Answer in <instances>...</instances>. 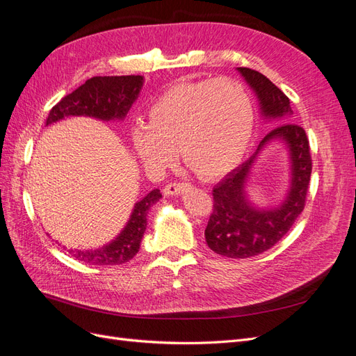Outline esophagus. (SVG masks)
Here are the masks:
<instances>
[{
    "instance_id": "obj_1",
    "label": "esophagus",
    "mask_w": 356,
    "mask_h": 356,
    "mask_svg": "<svg viewBox=\"0 0 356 356\" xmlns=\"http://www.w3.org/2000/svg\"><path fill=\"white\" fill-rule=\"evenodd\" d=\"M188 186L184 184V182H170V184L165 186L163 188V195L165 196H178L184 191Z\"/></svg>"
}]
</instances>
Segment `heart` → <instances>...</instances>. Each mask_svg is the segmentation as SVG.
<instances>
[{
    "label": "heart",
    "mask_w": 356,
    "mask_h": 356,
    "mask_svg": "<svg viewBox=\"0 0 356 356\" xmlns=\"http://www.w3.org/2000/svg\"><path fill=\"white\" fill-rule=\"evenodd\" d=\"M254 132V111L243 86L232 79L178 84L149 106L147 127L131 144L147 169L160 170L177 157L196 175L215 179L239 165Z\"/></svg>",
    "instance_id": "1"
}]
</instances>
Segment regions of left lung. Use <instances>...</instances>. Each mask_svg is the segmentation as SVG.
I'll return each instance as SVG.
<instances>
[{"mask_svg":"<svg viewBox=\"0 0 356 356\" xmlns=\"http://www.w3.org/2000/svg\"><path fill=\"white\" fill-rule=\"evenodd\" d=\"M257 96L264 122H275L258 144L255 153L238 169L230 172L213 188V211L204 239L213 252L227 258H250L261 254L281 241L305 208L312 174L309 141L303 127L291 123L293 110L285 93L261 72L236 68ZM273 142L282 143L289 153L290 184L284 199L275 207L254 204L245 188L256 159Z\"/></svg>","mask_w":356,"mask_h":356,"instance_id":"8db88e82","label":"left lung"}]
</instances>
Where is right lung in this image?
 I'll return each mask as SVG.
<instances>
[{
    "label": "right lung",
    "instance_id": "obj_1",
    "mask_svg": "<svg viewBox=\"0 0 356 356\" xmlns=\"http://www.w3.org/2000/svg\"><path fill=\"white\" fill-rule=\"evenodd\" d=\"M143 84V75L92 77L53 106L46 126L72 115L93 117L102 122H122L138 99ZM160 197V190L154 188L136 202L124 229L110 243L96 250H68V252L75 260L93 266H115L132 260L143 242L148 211Z\"/></svg>",
    "mask_w": 356,
    "mask_h": 356
}]
</instances>
